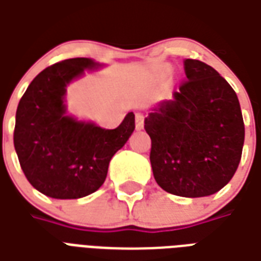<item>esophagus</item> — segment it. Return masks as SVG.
<instances>
[{"mask_svg": "<svg viewBox=\"0 0 261 261\" xmlns=\"http://www.w3.org/2000/svg\"><path fill=\"white\" fill-rule=\"evenodd\" d=\"M136 127L138 130H141L142 127H144V114L142 113L136 114Z\"/></svg>", "mask_w": 261, "mask_h": 261, "instance_id": "esophagus-1", "label": "esophagus"}]
</instances>
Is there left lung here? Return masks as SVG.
Listing matches in <instances>:
<instances>
[{"instance_id": "left-lung-1", "label": "left lung", "mask_w": 261, "mask_h": 261, "mask_svg": "<svg viewBox=\"0 0 261 261\" xmlns=\"http://www.w3.org/2000/svg\"><path fill=\"white\" fill-rule=\"evenodd\" d=\"M187 80L151 108L144 128L151 137L153 177L165 192L205 197L235 175L245 142L241 105L232 86L205 63L187 59Z\"/></svg>"}]
</instances>
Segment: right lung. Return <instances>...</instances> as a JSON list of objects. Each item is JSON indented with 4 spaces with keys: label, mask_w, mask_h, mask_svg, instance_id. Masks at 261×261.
Here are the masks:
<instances>
[{
    "label": "right lung",
    "mask_w": 261,
    "mask_h": 261,
    "mask_svg": "<svg viewBox=\"0 0 261 261\" xmlns=\"http://www.w3.org/2000/svg\"><path fill=\"white\" fill-rule=\"evenodd\" d=\"M105 64L78 57L47 67L32 81L16 109L14 145L26 179L44 196L81 198L96 192L110 159L136 128V116L108 130L68 113L67 86Z\"/></svg>",
    "instance_id": "add662e5"
}]
</instances>
